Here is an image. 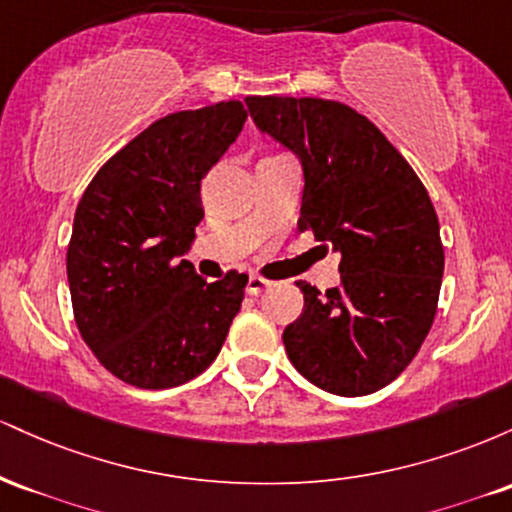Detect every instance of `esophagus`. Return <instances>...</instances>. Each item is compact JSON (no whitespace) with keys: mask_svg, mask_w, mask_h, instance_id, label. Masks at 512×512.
<instances>
[{"mask_svg":"<svg viewBox=\"0 0 512 512\" xmlns=\"http://www.w3.org/2000/svg\"><path fill=\"white\" fill-rule=\"evenodd\" d=\"M269 286H272V281H267V279H262V276L252 274L248 279V286H245V291H248L250 296H260V293L264 289H269Z\"/></svg>","mask_w":512,"mask_h":512,"instance_id":"1","label":"esophagus"}]
</instances>
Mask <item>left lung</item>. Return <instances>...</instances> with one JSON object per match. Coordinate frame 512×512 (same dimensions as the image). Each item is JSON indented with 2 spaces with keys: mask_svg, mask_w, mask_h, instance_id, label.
I'll return each instance as SVG.
<instances>
[{
  "mask_svg": "<svg viewBox=\"0 0 512 512\" xmlns=\"http://www.w3.org/2000/svg\"><path fill=\"white\" fill-rule=\"evenodd\" d=\"M260 127L298 156V228L342 255V284L296 281L305 305L284 330L291 363L310 383L361 397L409 366L438 310L443 243L424 182L368 117L325 98L250 96Z\"/></svg>",
  "mask_w": 512,
  "mask_h": 512,
  "instance_id": "obj_1",
  "label": "left lung"
}]
</instances>
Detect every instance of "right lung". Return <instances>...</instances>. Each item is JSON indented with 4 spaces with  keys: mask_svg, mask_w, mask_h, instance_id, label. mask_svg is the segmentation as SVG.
I'll list each match as a JSON object with an SVG mask.
<instances>
[{
    "mask_svg": "<svg viewBox=\"0 0 512 512\" xmlns=\"http://www.w3.org/2000/svg\"><path fill=\"white\" fill-rule=\"evenodd\" d=\"M245 120L240 101L161 117L98 170L76 207L67 248L74 320L122 383L178 387L226 342L248 274L209 284L182 255L204 219L202 178Z\"/></svg>",
    "mask_w": 512,
    "mask_h": 512,
    "instance_id": "right-lung-1",
    "label": "right lung"
}]
</instances>
